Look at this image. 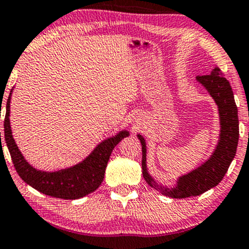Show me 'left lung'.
I'll return each mask as SVG.
<instances>
[{"label": "left lung", "instance_id": "8db88e82", "mask_svg": "<svg viewBox=\"0 0 249 249\" xmlns=\"http://www.w3.org/2000/svg\"><path fill=\"white\" fill-rule=\"evenodd\" d=\"M196 81L204 85L213 97L219 107L220 137L218 145L211 158L192 172L181 176L177 181L176 187L167 188L158 185L147 172L146 168V144L145 139L138 134L142 151V177L154 190L159 191L170 198L184 199L196 196L211 188L215 187L221 181L236 153L239 142V118L238 107L230 82L222 75L219 68L213 69L210 75L198 76Z\"/></svg>", "mask_w": 249, "mask_h": 249}]
</instances>
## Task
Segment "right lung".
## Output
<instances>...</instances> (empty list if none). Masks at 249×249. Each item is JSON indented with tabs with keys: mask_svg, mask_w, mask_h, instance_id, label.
<instances>
[{
	"mask_svg": "<svg viewBox=\"0 0 249 249\" xmlns=\"http://www.w3.org/2000/svg\"><path fill=\"white\" fill-rule=\"evenodd\" d=\"M10 99L11 91L5 107L4 138L14 166L22 180L43 194L65 200L83 198L96 191L104 179L111 152L123 138L128 136L127 131H121L117 136L102 142L84 160L75 166L56 172H44L34 168L25 160L14 141L9 119Z\"/></svg>",
	"mask_w": 249,
	"mask_h": 249,
	"instance_id": "1",
	"label": "right lung"
}]
</instances>
